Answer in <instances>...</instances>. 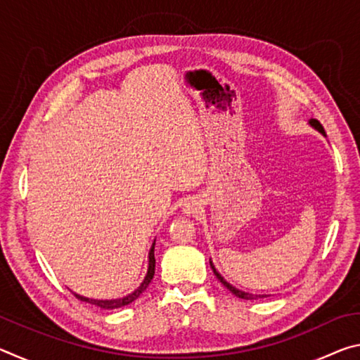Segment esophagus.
<instances>
[{"instance_id":"esophagus-1","label":"esophagus","mask_w":360,"mask_h":360,"mask_svg":"<svg viewBox=\"0 0 360 360\" xmlns=\"http://www.w3.org/2000/svg\"><path fill=\"white\" fill-rule=\"evenodd\" d=\"M202 210V203H200V200L197 198H188L186 200L184 206H182V211L186 212V214H197V212Z\"/></svg>"}]
</instances>
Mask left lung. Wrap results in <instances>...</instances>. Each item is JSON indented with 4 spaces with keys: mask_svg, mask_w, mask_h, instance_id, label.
I'll use <instances>...</instances> for the list:
<instances>
[{
    "mask_svg": "<svg viewBox=\"0 0 360 360\" xmlns=\"http://www.w3.org/2000/svg\"><path fill=\"white\" fill-rule=\"evenodd\" d=\"M308 124H309V127H313V129L316 130V131H319L321 135H324L326 136V131H324V129H322V125L319 124L318 120L316 119H309L308 120ZM210 265H211V268H212V271H214V275H216V278L219 279V281H221L222 284H224V288H227L231 294L233 295H236L238 298H243V300H257V298H264V297H266V295H255V294H249V292H245V290H240V289H236L235 285H231L227 279H224V276L221 275V273H219L217 270H216V266H214V264H212V260L210 259Z\"/></svg>",
    "mask_w": 360,
    "mask_h": 360,
    "instance_id": "obj_1",
    "label": "left lung"
}]
</instances>
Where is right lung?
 Here are the masks:
<instances>
[{"label": "right lung", "instance_id": "right-lung-1", "mask_svg": "<svg viewBox=\"0 0 360 360\" xmlns=\"http://www.w3.org/2000/svg\"><path fill=\"white\" fill-rule=\"evenodd\" d=\"M154 248H155V240L152 243V246L149 249V264H148V273H146V276L143 279V283L138 285V288L131 292V294L125 295V297H120V298H111V300H96V298H89V297H84V295H79L76 292H72V294L76 295V298H79L81 302H87L90 304H95V307L103 308V309H115V308H122L125 307V304H130L131 302H135L136 298L143 294V292L148 289L149 283L152 281V278H154V273H155V257H154Z\"/></svg>", "mask_w": 360, "mask_h": 360}]
</instances>
